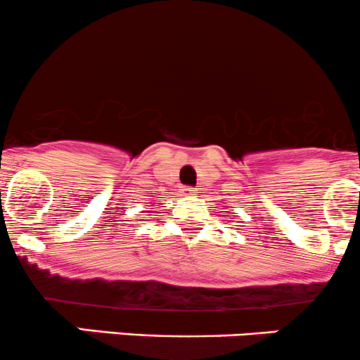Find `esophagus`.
I'll return each mask as SVG.
<instances>
[{
	"mask_svg": "<svg viewBox=\"0 0 360 360\" xmlns=\"http://www.w3.org/2000/svg\"><path fill=\"white\" fill-rule=\"evenodd\" d=\"M184 195H197V191H195V188H192V187H185L184 188Z\"/></svg>",
	"mask_w": 360,
	"mask_h": 360,
	"instance_id": "34e87169",
	"label": "esophagus"
}]
</instances>
